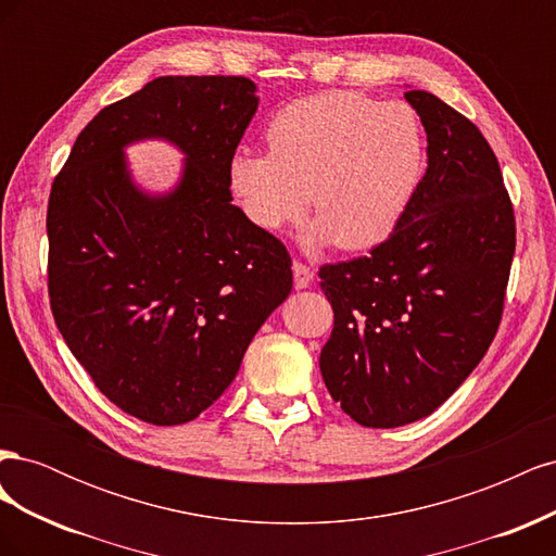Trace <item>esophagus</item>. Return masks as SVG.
Wrapping results in <instances>:
<instances>
[{
  "instance_id": "esophagus-1",
  "label": "esophagus",
  "mask_w": 556,
  "mask_h": 556,
  "mask_svg": "<svg viewBox=\"0 0 556 556\" xmlns=\"http://www.w3.org/2000/svg\"><path fill=\"white\" fill-rule=\"evenodd\" d=\"M292 274H294V288L296 290L308 288V285L313 282V276H315L313 268L306 266L304 262H299V260L292 264Z\"/></svg>"
}]
</instances>
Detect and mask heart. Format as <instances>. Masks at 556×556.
Here are the masks:
<instances>
[{"label": "heart", "instance_id": "obj_1", "mask_svg": "<svg viewBox=\"0 0 556 556\" xmlns=\"http://www.w3.org/2000/svg\"><path fill=\"white\" fill-rule=\"evenodd\" d=\"M268 153L237 150L227 185L262 231L296 223L311 248H374L401 220L422 176V129L410 106L348 90L301 97L266 125Z\"/></svg>", "mask_w": 556, "mask_h": 556}]
</instances>
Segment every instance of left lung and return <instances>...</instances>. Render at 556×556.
Segmentation results:
<instances>
[{
	"instance_id": "1",
	"label": "left lung",
	"mask_w": 556,
	"mask_h": 556,
	"mask_svg": "<svg viewBox=\"0 0 556 556\" xmlns=\"http://www.w3.org/2000/svg\"><path fill=\"white\" fill-rule=\"evenodd\" d=\"M406 102L427 131V172L371 255L319 268L333 331L319 371L357 425L431 415L492 345L515 255V215L480 129L425 90Z\"/></svg>"
}]
</instances>
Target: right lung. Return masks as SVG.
I'll use <instances>...</instances> for the list:
<instances>
[{
  "label": "right lung",
  "mask_w": 556,
  "mask_h": 556,
  "mask_svg": "<svg viewBox=\"0 0 556 556\" xmlns=\"http://www.w3.org/2000/svg\"><path fill=\"white\" fill-rule=\"evenodd\" d=\"M260 104L243 76H160L99 111L48 199L50 308L117 408L157 427L204 413L292 292V260L231 204L227 162ZM176 144L175 190L150 195L124 148Z\"/></svg>",
  "instance_id": "right-lung-1"
}]
</instances>
